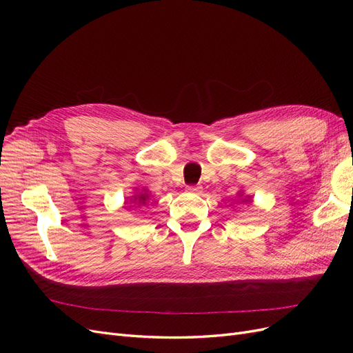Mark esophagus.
<instances>
[{
  "instance_id": "1",
  "label": "esophagus",
  "mask_w": 353,
  "mask_h": 353,
  "mask_svg": "<svg viewBox=\"0 0 353 353\" xmlns=\"http://www.w3.org/2000/svg\"><path fill=\"white\" fill-rule=\"evenodd\" d=\"M187 191L191 194H200L201 193V187L200 185H188Z\"/></svg>"
}]
</instances>
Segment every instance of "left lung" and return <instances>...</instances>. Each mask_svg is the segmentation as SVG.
Segmentation results:
<instances>
[{
    "label": "left lung",
    "instance_id": "obj_1",
    "mask_svg": "<svg viewBox=\"0 0 353 353\" xmlns=\"http://www.w3.org/2000/svg\"><path fill=\"white\" fill-rule=\"evenodd\" d=\"M239 203H240V205H243V206H244V205H245V206H248L250 201H249V200H245V199H243V200H241V201H239Z\"/></svg>",
    "mask_w": 353,
    "mask_h": 353
}]
</instances>
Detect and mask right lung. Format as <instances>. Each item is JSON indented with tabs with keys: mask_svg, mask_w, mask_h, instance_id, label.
<instances>
[{
	"mask_svg": "<svg viewBox=\"0 0 353 353\" xmlns=\"http://www.w3.org/2000/svg\"><path fill=\"white\" fill-rule=\"evenodd\" d=\"M147 199H148L147 193H143V194H140V196H135V199H134L132 201H126V205H131L130 208H132L134 203H138V205H145V200H147ZM137 199L139 200L138 202L136 201Z\"/></svg>",
	"mask_w": 353,
	"mask_h": 353,
	"instance_id": "add662e5",
	"label": "right lung"
}]
</instances>
